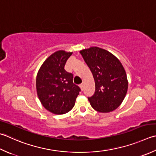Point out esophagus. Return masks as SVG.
Returning <instances> with one entry per match:
<instances>
[{
  "label": "esophagus",
  "mask_w": 156,
  "mask_h": 156,
  "mask_svg": "<svg viewBox=\"0 0 156 156\" xmlns=\"http://www.w3.org/2000/svg\"><path fill=\"white\" fill-rule=\"evenodd\" d=\"M80 88H81V90H82V91L84 90V84H81L80 85Z\"/></svg>",
  "instance_id": "1"
}]
</instances>
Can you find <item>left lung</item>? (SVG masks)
<instances>
[{"label": "left lung", "mask_w": 156, "mask_h": 156, "mask_svg": "<svg viewBox=\"0 0 156 156\" xmlns=\"http://www.w3.org/2000/svg\"><path fill=\"white\" fill-rule=\"evenodd\" d=\"M92 72L95 92L88 97L92 108L101 113L117 109L128 90L126 72L121 62L110 52L97 47L80 51Z\"/></svg>", "instance_id": "left-lung-1"}]
</instances>
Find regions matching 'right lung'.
<instances>
[{
  "mask_svg": "<svg viewBox=\"0 0 156 156\" xmlns=\"http://www.w3.org/2000/svg\"><path fill=\"white\" fill-rule=\"evenodd\" d=\"M72 52L61 50L48 57L36 76V91L44 108L55 114H64L74 108L80 88L73 82V74L64 67Z\"/></svg>",
  "mask_w": 156,
  "mask_h": 156,
  "instance_id": "right-lung-1",
  "label": "right lung"
}]
</instances>
